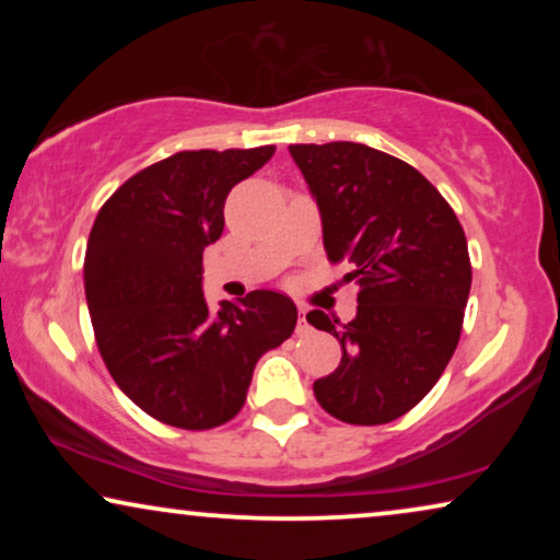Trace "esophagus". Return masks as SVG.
<instances>
[{
  "label": "esophagus",
  "instance_id": "obj_1",
  "mask_svg": "<svg viewBox=\"0 0 560 560\" xmlns=\"http://www.w3.org/2000/svg\"><path fill=\"white\" fill-rule=\"evenodd\" d=\"M298 334H308L311 331V324H308V316H305V311L301 308V313H298V326H295Z\"/></svg>",
  "mask_w": 560,
  "mask_h": 560
}]
</instances>
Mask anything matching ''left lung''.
<instances>
[{
    "instance_id": "1",
    "label": "left lung",
    "mask_w": 560,
    "mask_h": 560,
    "mask_svg": "<svg viewBox=\"0 0 560 560\" xmlns=\"http://www.w3.org/2000/svg\"><path fill=\"white\" fill-rule=\"evenodd\" d=\"M320 213L328 259H349L357 316L308 324L336 336L341 364L313 382L334 418L382 425L431 393L454 357L471 290L464 229L416 167L359 142L290 144Z\"/></svg>"
}]
</instances>
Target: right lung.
<instances>
[{
  "label": "right lung",
  "instance_id": "1",
  "mask_svg": "<svg viewBox=\"0 0 560 560\" xmlns=\"http://www.w3.org/2000/svg\"><path fill=\"white\" fill-rule=\"evenodd\" d=\"M275 155L186 150L132 175L91 229L83 288L104 364L160 423L206 431L247 400L255 364L293 334L298 308L275 290L240 305L203 295V249L224 232L236 183Z\"/></svg>",
  "mask_w": 560,
  "mask_h": 560
}]
</instances>
